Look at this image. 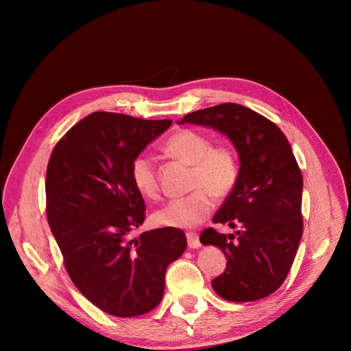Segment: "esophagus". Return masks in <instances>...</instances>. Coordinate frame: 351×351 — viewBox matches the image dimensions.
Segmentation results:
<instances>
[{
    "mask_svg": "<svg viewBox=\"0 0 351 351\" xmlns=\"http://www.w3.org/2000/svg\"><path fill=\"white\" fill-rule=\"evenodd\" d=\"M186 237H187V246L190 249H197L200 246L199 236L196 234V232H187Z\"/></svg>",
    "mask_w": 351,
    "mask_h": 351,
    "instance_id": "1",
    "label": "esophagus"
}]
</instances>
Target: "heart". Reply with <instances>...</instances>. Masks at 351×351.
Masks as SVG:
<instances>
[{"instance_id": "1", "label": "heart", "mask_w": 351, "mask_h": 351, "mask_svg": "<svg viewBox=\"0 0 351 351\" xmlns=\"http://www.w3.org/2000/svg\"><path fill=\"white\" fill-rule=\"evenodd\" d=\"M164 151L180 162L192 167L190 190L182 199L169 200L154 214L156 226L169 228H193L204 222L214 209V197H228L239 183L240 159L230 145H212V139L202 132L182 129L164 143ZM130 177L139 193L147 199H158L159 180L155 158L149 154L134 156Z\"/></svg>"}]
</instances>
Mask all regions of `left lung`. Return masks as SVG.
I'll use <instances>...</instances> for the list:
<instances>
[{"mask_svg": "<svg viewBox=\"0 0 351 351\" xmlns=\"http://www.w3.org/2000/svg\"><path fill=\"white\" fill-rule=\"evenodd\" d=\"M184 123L227 134L240 155L239 183L212 218L237 236L212 227L200 234L227 259L212 287L228 302L263 299L285 281L303 234V177L290 142L267 117L232 102L186 114Z\"/></svg>", "mask_w": 351, "mask_h": 351, "instance_id": "left-lung-1", "label": "left lung"}]
</instances>
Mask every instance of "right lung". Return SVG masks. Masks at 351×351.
<instances>
[{"label": "right lung", "instance_id": "1", "mask_svg": "<svg viewBox=\"0 0 351 351\" xmlns=\"http://www.w3.org/2000/svg\"><path fill=\"white\" fill-rule=\"evenodd\" d=\"M171 120L97 111L61 137L47 168V218L73 284L105 313L133 317L161 302L167 267L187 247L180 228L139 237L145 200L130 165Z\"/></svg>", "mask_w": 351, "mask_h": 351}]
</instances>
